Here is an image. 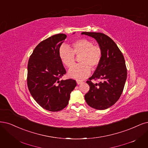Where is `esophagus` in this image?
Segmentation results:
<instances>
[{
  "mask_svg": "<svg viewBox=\"0 0 148 148\" xmlns=\"http://www.w3.org/2000/svg\"><path fill=\"white\" fill-rule=\"evenodd\" d=\"M83 81H81V80H76V83H77L78 84H81V83H82Z\"/></svg>",
  "mask_w": 148,
  "mask_h": 148,
  "instance_id": "obj_1",
  "label": "esophagus"
}]
</instances>
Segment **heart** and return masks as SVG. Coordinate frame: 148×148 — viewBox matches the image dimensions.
<instances>
[{
    "label": "heart",
    "instance_id": "b5f03b06",
    "mask_svg": "<svg viewBox=\"0 0 148 148\" xmlns=\"http://www.w3.org/2000/svg\"><path fill=\"white\" fill-rule=\"evenodd\" d=\"M71 49L66 45H62L59 50L61 62L67 68H71L75 62V55H80V64L75 66L69 72L71 78L81 80L90 73V67L96 68L102 58V50L99 45H94L90 40L85 38L75 40Z\"/></svg>",
    "mask_w": 148,
    "mask_h": 148
}]
</instances>
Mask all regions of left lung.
I'll return each mask as SVG.
<instances>
[{"label":"left lung","mask_w":148,"mask_h":148,"mask_svg":"<svg viewBox=\"0 0 148 148\" xmlns=\"http://www.w3.org/2000/svg\"><path fill=\"white\" fill-rule=\"evenodd\" d=\"M81 34L94 38L102 50V58L92 76L86 81L89 90L85 94L86 103L97 110L113 105L123 92L127 79V68L123 53L110 37L100 32H83ZM101 79L99 84L91 80Z\"/></svg>","instance_id":"1"}]
</instances>
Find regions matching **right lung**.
I'll use <instances>...</instances> for the list:
<instances>
[{
    "label": "right lung",
    "instance_id": "obj_1",
    "mask_svg": "<svg viewBox=\"0 0 148 148\" xmlns=\"http://www.w3.org/2000/svg\"><path fill=\"white\" fill-rule=\"evenodd\" d=\"M66 37L64 34H58L43 40L28 61L27 83L30 93L40 106L50 111L65 108L76 86L73 79H60L66 70L59 50Z\"/></svg>",
    "mask_w": 148,
    "mask_h": 148
}]
</instances>
